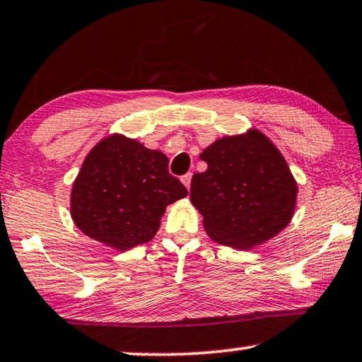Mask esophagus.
Instances as JSON below:
<instances>
[{
	"label": "esophagus",
	"instance_id": "esophagus-1",
	"mask_svg": "<svg viewBox=\"0 0 362 362\" xmlns=\"http://www.w3.org/2000/svg\"><path fill=\"white\" fill-rule=\"evenodd\" d=\"M180 180H182L183 185L187 187V190H188V188H190V183H192V174H190V172H188V174H185V175H182Z\"/></svg>",
	"mask_w": 362,
	"mask_h": 362
}]
</instances>
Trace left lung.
<instances>
[{
  "label": "left lung",
  "instance_id": "8db88e82",
  "mask_svg": "<svg viewBox=\"0 0 362 362\" xmlns=\"http://www.w3.org/2000/svg\"><path fill=\"white\" fill-rule=\"evenodd\" d=\"M199 159L208 169L192 177L190 202L209 239L250 250L291 223L298 182L284 156L260 129L218 138Z\"/></svg>",
  "mask_w": 362,
  "mask_h": 362
}]
</instances>
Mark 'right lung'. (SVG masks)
Here are the masks:
<instances>
[{"instance_id": "right-lung-1", "label": "right lung", "mask_w": 362, "mask_h": 362, "mask_svg": "<svg viewBox=\"0 0 362 362\" xmlns=\"http://www.w3.org/2000/svg\"><path fill=\"white\" fill-rule=\"evenodd\" d=\"M169 159L136 139L112 133L83 160L69 195V214L90 239L123 252L158 233L169 204L188 195L169 174Z\"/></svg>"}]
</instances>
